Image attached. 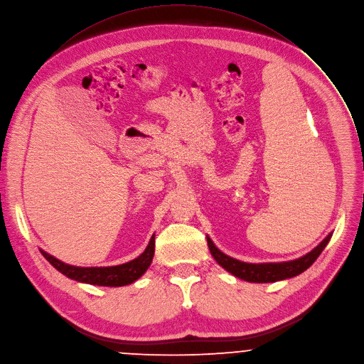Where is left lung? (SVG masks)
<instances>
[{
	"instance_id": "obj_1",
	"label": "left lung",
	"mask_w": 364,
	"mask_h": 364,
	"mask_svg": "<svg viewBox=\"0 0 364 364\" xmlns=\"http://www.w3.org/2000/svg\"><path fill=\"white\" fill-rule=\"evenodd\" d=\"M333 232H330L314 250L307 252L306 255L291 259V261H282V262H259V264H252V262H244L237 258H232L227 254H224L220 248H218L212 240L206 235L208 247L209 251L213 257V259L220 264L224 269L231 272L234 277L241 278L248 282H275L281 279L291 278L296 275H300L304 272L307 268L313 265V262L318 258V255L323 252V250L327 247Z\"/></svg>"
}]
</instances>
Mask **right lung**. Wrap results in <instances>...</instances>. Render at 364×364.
<instances>
[{
  "label": "right lung",
  "instance_id": "1",
  "mask_svg": "<svg viewBox=\"0 0 364 364\" xmlns=\"http://www.w3.org/2000/svg\"><path fill=\"white\" fill-rule=\"evenodd\" d=\"M43 257L63 275L92 285L102 287H123L139 279L146 269L151 267L155 255V234L151 237V241L144 251L134 259L112 267H77L65 264L48 252L40 250Z\"/></svg>",
  "mask_w": 364,
  "mask_h": 364
}]
</instances>
